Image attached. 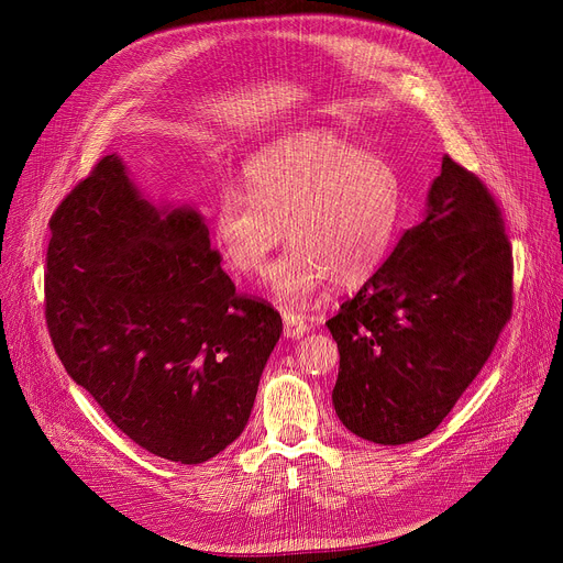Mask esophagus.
Wrapping results in <instances>:
<instances>
[{"instance_id": "1", "label": "esophagus", "mask_w": 563, "mask_h": 563, "mask_svg": "<svg viewBox=\"0 0 563 563\" xmlns=\"http://www.w3.org/2000/svg\"><path fill=\"white\" fill-rule=\"evenodd\" d=\"M283 319H285V335H287L289 340H299V338H303V335L310 331V327H308V321H306L303 314L283 312Z\"/></svg>"}]
</instances>
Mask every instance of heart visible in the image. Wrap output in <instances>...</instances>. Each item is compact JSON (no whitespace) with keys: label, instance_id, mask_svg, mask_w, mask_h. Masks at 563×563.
I'll list each match as a JSON object with an SVG mask.
<instances>
[{"label":"heart","instance_id":"heart-1","mask_svg":"<svg viewBox=\"0 0 563 563\" xmlns=\"http://www.w3.org/2000/svg\"><path fill=\"white\" fill-rule=\"evenodd\" d=\"M244 189L219 194L212 234L232 269L260 274L283 244L272 291L287 308H303L331 280L365 285L388 260L404 214V177L390 159L333 132L312 130L255 155Z\"/></svg>","mask_w":563,"mask_h":563}]
</instances>
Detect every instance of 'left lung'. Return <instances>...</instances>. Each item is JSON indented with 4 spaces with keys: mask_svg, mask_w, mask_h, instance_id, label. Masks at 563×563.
<instances>
[{
    "mask_svg": "<svg viewBox=\"0 0 563 563\" xmlns=\"http://www.w3.org/2000/svg\"><path fill=\"white\" fill-rule=\"evenodd\" d=\"M511 306L514 257L499 207L445 155L424 219L327 321L340 349V422L376 445L429 435L482 372Z\"/></svg>",
    "mask_w": 563,
    "mask_h": 563,
    "instance_id": "obj_1",
    "label": "left lung"
}]
</instances>
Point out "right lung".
Returning <instances> with one entry per match:
<instances>
[{
  "label": "right lung",
  "instance_id": "1",
  "mask_svg": "<svg viewBox=\"0 0 563 563\" xmlns=\"http://www.w3.org/2000/svg\"><path fill=\"white\" fill-rule=\"evenodd\" d=\"M45 319L70 378L155 456L196 465L244 431L280 314L240 297L191 207L157 210L118 155L49 219Z\"/></svg>",
  "mask_w": 563,
  "mask_h": 563
}]
</instances>
